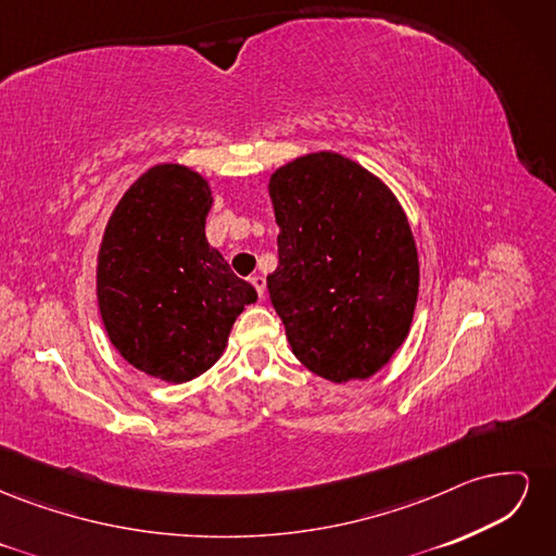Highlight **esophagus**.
Returning <instances> with one entry per match:
<instances>
[{"instance_id":"obj_1","label":"esophagus","mask_w":556,"mask_h":556,"mask_svg":"<svg viewBox=\"0 0 556 556\" xmlns=\"http://www.w3.org/2000/svg\"><path fill=\"white\" fill-rule=\"evenodd\" d=\"M250 282H252V288L257 290V294H260V299H262L264 292H266V278H264V276H252Z\"/></svg>"}]
</instances>
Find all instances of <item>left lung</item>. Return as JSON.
I'll use <instances>...</instances> for the list:
<instances>
[{
	"instance_id": "8db88e82",
	"label": "left lung",
	"mask_w": 556,
	"mask_h": 556,
	"mask_svg": "<svg viewBox=\"0 0 556 556\" xmlns=\"http://www.w3.org/2000/svg\"><path fill=\"white\" fill-rule=\"evenodd\" d=\"M278 268L266 278L296 359L331 382L368 378L408 336L419 264L408 217L359 164L313 153L268 182Z\"/></svg>"
}]
</instances>
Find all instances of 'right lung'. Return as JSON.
Here are the masks:
<instances>
[{
  "label": "right lung",
  "instance_id": "1",
  "mask_svg": "<svg viewBox=\"0 0 556 556\" xmlns=\"http://www.w3.org/2000/svg\"><path fill=\"white\" fill-rule=\"evenodd\" d=\"M208 182L178 164L148 169L104 231L97 296L117 352L139 371L188 382L220 359L233 319L257 301L206 241Z\"/></svg>",
  "mask_w": 556,
  "mask_h": 556
}]
</instances>
